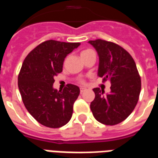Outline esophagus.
<instances>
[{"instance_id": "1", "label": "esophagus", "mask_w": 158, "mask_h": 158, "mask_svg": "<svg viewBox=\"0 0 158 158\" xmlns=\"http://www.w3.org/2000/svg\"><path fill=\"white\" fill-rule=\"evenodd\" d=\"M85 90H86V89H85V88H80V93H81V94H82L84 91H85Z\"/></svg>"}]
</instances>
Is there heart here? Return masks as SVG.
Segmentation results:
<instances>
[{
  "instance_id": "obj_1",
  "label": "heart",
  "mask_w": 158,
  "mask_h": 158,
  "mask_svg": "<svg viewBox=\"0 0 158 158\" xmlns=\"http://www.w3.org/2000/svg\"><path fill=\"white\" fill-rule=\"evenodd\" d=\"M89 52H91V50H85V51H83L82 52H81V56L82 55H85V54H87V53H89ZM79 82L81 83V84H85V80H80Z\"/></svg>"
}]
</instances>
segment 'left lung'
<instances>
[{"label":"left lung","instance_id":"8db88e82","mask_svg":"<svg viewBox=\"0 0 158 158\" xmlns=\"http://www.w3.org/2000/svg\"><path fill=\"white\" fill-rule=\"evenodd\" d=\"M89 43L99 56L98 76L102 78V82L111 83V92L107 95L100 88L93 89L96 96L90 110L98 122L115 125L135 109L141 89L140 76L133 57L122 46L101 39Z\"/></svg>","mask_w":158,"mask_h":158}]
</instances>
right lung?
I'll return each instance as SVG.
<instances>
[{"label": "right lung", "mask_w": 158, "mask_h": 158, "mask_svg": "<svg viewBox=\"0 0 158 158\" xmlns=\"http://www.w3.org/2000/svg\"><path fill=\"white\" fill-rule=\"evenodd\" d=\"M80 43L46 40L27 55L18 78L23 102L40 124L56 129L72 118L79 95L77 85L68 84L62 91L53 89L54 77L62 71L64 58Z\"/></svg>", "instance_id": "add662e5"}]
</instances>
